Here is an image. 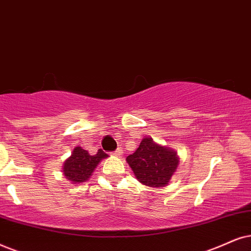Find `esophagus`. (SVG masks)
<instances>
[{
	"label": "esophagus",
	"mask_w": 251,
	"mask_h": 251,
	"mask_svg": "<svg viewBox=\"0 0 251 251\" xmlns=\"http://www.w3.org/2000/svg\"><path fill=\"white\" fill-rule=\"evenodd\" d=\"M112 155H115V156H117V157H120L123 155V149L122 148H118L116 151H113Z\"/></svg>",
	"instance_id": "34e87169"
}]
</instances>
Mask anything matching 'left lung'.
<instances>
[{
    "label": "left lung",
    "instance_id": "1",
    "mask_svg": "<svg viewBox=\"0 0 251 251\" xmlns=\"http://www.w3.org/2000/svg\"><path fill=\"white\" fill-rule=\"evenodd\" d=\"M135 178L149 188H163L176 173L179 157L175 149L162 146L145 136L138 149L126 157Z\"/></svg>",
    "mask_w": 251,
    "mask_h": 251
}]
</instances>
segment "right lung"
Here are the masks:
<instances>
[{
  "label": "right lung",
  "instance_id": "right-lung-1",
  "mask_svg": "<svg viewBox=\"0 0 251 251\" xmlns=\"http://www.w3.org/2000/svg\"><path fill=\"white\" fill-rule=\"evenodd\" d=\"M106 157L107 154L104 153L102 149H98L97 154L90 155L88 151L77 146L74 148L71 156L63 162L62 173L73 184L84 183L90 178L100 161Z\"/></svg>",
  "mask_w": 251,
  "mask_h": 251
}]
</instances>
